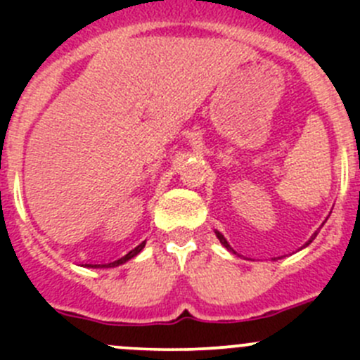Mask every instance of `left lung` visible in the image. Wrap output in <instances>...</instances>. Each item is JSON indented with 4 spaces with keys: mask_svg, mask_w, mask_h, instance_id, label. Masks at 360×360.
<instances>
[{
    "mask_svg": "<svg viewBox=\"0 0 360 360\" xmlns=\"http://www.w3.org/2000/svg\"><path fill=\"white\" fill-rule=\"evenodd\" d=\"M216 235H217V238H219V242H221V244H223V245H224V248H226L228 250H233V249H231V245H230V244H228V242H226V238H224V237H223V235H221V233H219V231H216ZM315 237H317V233H315V235H314V237H311V238H310V240H308V244H310V242H311V240H314V238H315ZM308 244H307V245H308ZM233 252H235V250H233Z\"/></svg>",
    "mask_w": 360,
    "mask_h": 360,
    "instance_id": "obj_1",
    "label": "left lung"
}]
</instances>
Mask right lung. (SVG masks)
I'll return each instance as SVG.
<instances>
[{"mask_svg":"<svg viewBox=\"0 0 360 360\" xmlns=\"http://www.w3.org/2000/svg\"><path fill=\"white\" fill-rule=\"evenodd\" d=\"M144 245H146V242H143V244H139V245H137V248H134L132 250H130V252H127L125 256L120 257V259H116V261H111V263H104V264H85V266H89V268H112V266H118V264H123V263H125V261L132 259L134 256H137V254H139L141 250H143Z\"/></svg>","mask_w":360,"mask_h":360,"instance_id":"add662e5","label":"right lung"}]
</instances>
